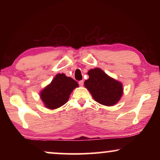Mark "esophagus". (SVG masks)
<instances>
[{"instance_id":"obj_1","label":"esophagus","mask_w":160,"mask_h":160,"mask_svg":"<svg viewBox=\"0 0 160 160\" xmlns=\"http://www.w3.org/2000/svg\"><path fill=\"white\" fill-rule=\"evenodd\" d=\"M78 84H79V86L82 87L83 85H84V81H83V80L79 81V82H78Z\"/></svg>"}]
</instances>
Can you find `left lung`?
Returning a JSON list of instances; mask_svg holds the SVG:
<instances>
[{
    "label": "left lung",
    "mask_w": 160,
    "mask_h": 160,
    "mask_svg": "<svg viewBox=\"0 0 160 160\" xmlns=\"http://www.w3.org/2000/svg\"><path fill=\"white\" fill-rule=\"evenodd\" d=\"M89 78L84 86L96 102L106 106L117 103L123 94L121 82L107 75L100 68H95L88 71Z\"/></svg>",
    "instance_id": "obj_1"
}]
</instances>
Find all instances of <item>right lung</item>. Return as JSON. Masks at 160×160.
Instances as JSON below:
<instances>
[{
	"mask_svg": "<svg viewBox=\"0 0 160 160\" xmlns=\"http://www.w3.org/2000/svg\"><path fill=\"white\" fill-rule=\"evenodd\" d=\"M78 83L64 73L57 74L52 82L40 93L41 99L49 109H56L66 103Z\"/></svg>",
	"mask_w": 160,
	"mask_h": 160,
	"instance_id": "add662e5",
	"label": "right lung"
}]
</instances>
